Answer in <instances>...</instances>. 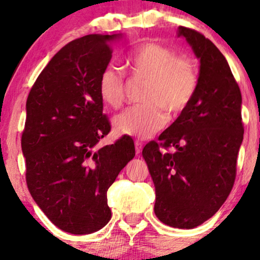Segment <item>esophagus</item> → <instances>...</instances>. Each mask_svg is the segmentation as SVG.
I'll return each mask as SVG.
<instances>
[{
	"instance_id": "1",
	"label": "esophagus",
	"mask_w": 260,
	"mask_h": 260,
	"mask_svg": "<svg viewBox=\"0 0 260 260\" xmlns=\"http://www.w3.org/2000/svg\"><path fill=\"white\" fill-rule=\"evenodd\" d=\"M134 145H136V154L139 155L142 153V149H143L142 142H140V140H136V142H134Z\"/></svg>"
}]
</instances>
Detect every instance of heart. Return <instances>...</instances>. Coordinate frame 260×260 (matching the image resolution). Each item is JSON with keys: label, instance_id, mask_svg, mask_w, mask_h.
Here are the masks:
<instances>
[{"label": "heart", "instance_id": "b5f03b06", "mask_svg": "<svg viewBox=\"0 0 260 260\" xmlns=\"http://www.w3.org/2000/svg\"><path fill=\"white\" fill-rule=\"evenodd\" d=\"M126 62L133 79L147 80L140 98L144 104L116 116L113 126L118 134L148 138L166 126L168 112L180 116L189 107L198 91V70L190 57L155 41L134 47ZM98 89L106 105L118 109L126 100V76L120 68L106 66Z\"/></svg>", "mask_w": 260, "mask_h": 260}]
</instances>
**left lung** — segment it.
<instances>
[{
  "instance_id": "obj_1",
  "label": "left lung",
  "mask_w": 260,
  "mask_h": 260,
  "mask_svg": "<svg viewBox=\"0 0 260 260\" xmlns=\"http://www.w3.org/2000/svg\"><path fill=\"white\" fill-rule=\"evenodd\" d=\"M201 59L194 100L143 157L153 178L155 215L171 228L193 229L210 219L234 187L243 140L240 86L219 49L194 29L180 26ZM174 151L170 153L168 149Z\"/></svg>"
}]
</instances>
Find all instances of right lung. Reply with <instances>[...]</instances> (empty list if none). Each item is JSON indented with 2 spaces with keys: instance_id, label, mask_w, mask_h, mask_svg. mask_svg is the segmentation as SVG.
<instances>
[{
  "instance_id": "1",
  "label": "right lung",
  "mask_w": 260,
  "mask_h": 260,
  "mask_svg": "<svg viewBox=\"0 0 260 260\" xmlns=\"http://www.w3.org/2000/svg\"><path fill=\"white\" fill-rule=\"evenodd\" d=\"M116 37L90 34L64 45L26 99V186L51 222L73 235L91 234L110 221L106 192L136 155L129 136L96 147L111 131L98 82Z\"/></svg>"
}]
</instances>
